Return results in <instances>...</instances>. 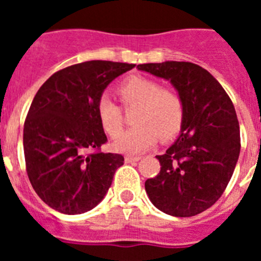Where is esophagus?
Returning <instances> with one entry per match:
<instances>
[{
  "mask_svg": "<svg viewBox=\"0 0 261 261\" xmlns=\"http://www.w3.org/2000/svg\"><path fill=\"white\" fill-rule=\"evenodd\" d=\"M141 159V156H132V155H126L125 156V162L126 163H132V162H138Z\"/></svg>",
  "mask_w": 261,
  "mask_h": 261,
  "instance_id": "1",
  "label": "esophagus"
}]
</instances>
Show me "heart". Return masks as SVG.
<instances>
[{
  "instance_id": "heart-1",
  "label": "heart",
  "mask_w": 261,
  "mask_h": 261,
  "mask_svg": "<svg viewBox=\"0 0 261 261\" xmlns=\"http://www.w3.org/2000/svg\"><path fill=\"white\" fill-rule=\"evenodd\" d=\"M124 105H138L133 116L132 129L114 142L120 153L138 154L153 146L158 138L174 137L183 123L184 105L180 95L171 89H162L161 84L142 75H133L119 87ZM98 117L103 130L110 137H117L123 129V116L119 106L105 94L98 102Z\"/></svg>"
}]
</instances>
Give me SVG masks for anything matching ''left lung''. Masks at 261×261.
Here are the masks:
<instances>
[{"label":"left lung","instance_id":"1","mask_svg":"<svg viewBox=\"0 0 261 261\" xmlns=\"http://www.w3.org/2000/svg\"><path fill=\"white\" fill-rule=\"evenodd\" d=\"M138 70L170 81L184 105L180 133L163 155L161 171L145 181L151 204L174 217H192L220 199L241 153L235 108L208 70L184 61L140 64Z\"/></svg>","mask_w":261,"mask_h":261}]
</instances>
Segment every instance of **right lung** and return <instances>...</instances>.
<instances>
[{
	"mask_svg": "<svg viewBox=\"0 0 261 261\" xmlns=\"http://www.w3.org/2000/svg\"><path fill=\"white\" fill-rule=\"evenodd\" d=\"M135 66L81 62L50 75L36 93L23 128L24 159L32 188L55 211L82 214L94 209L124 165L123 155L98 151L107 136L96 107L106 87Z\"/></svg>",
	"mask_w": 261,
	"mask_h": 261,
	"instance_id": "obj_1",
	"label": "right lung"
}]
</instances>
